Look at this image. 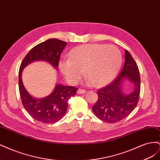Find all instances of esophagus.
<instances>
[{
	"label": "esophagus",
	"instance_id": "obj_1",
	"mask_svg": "<svg viewBox=\"0 0 160 160\" xmlns=\"http://www.w3.org/2000/svg\"><path fill=\"white\" fill-rule=\"evenodd\" d=\"M86 91L84 89H79L77 90V93L78 94H85L86 93Z\"/></svg>",
	"mask_w": 160,
	"mask_h": 160
}]
</instances>
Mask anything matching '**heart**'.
<instances>
[{
    "label": "heart",
    "mask_w": 160,
    "mask_h": 160,
    "mask_svg": "<svg viewBox=\"0 0 160 160\" xmlns=\"http://www.w3.org/2000/svg\"><path fill=\"white\" fill-rule=\"evenodd\" d=\"M122 54L114 45L89 44L77 47L59 61V69L71 84L77 83L84 73L95 87L109 83L117 75Z\"/></svg>",
    "instance_id": "obj_1"
}]
</instances>
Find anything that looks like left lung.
I'll use <instances>...</instances> for the list:
<instances>
[{
	"mask_svg": "<svg viewBox=\"0 0 160 160\" xmlns=\"http://www.w3.org/2000/svg\"><path fill=\"white\" fill-rule=\"evenodd\" d=\"M125 63L122 72L111 84L98 91V99L92 108L97 117L105 122H118L128 117L138 102L140 93L139 69L127 50L125 51ZM125 82L133 85V90L129 94L123 91Z\"/></svg>",
	"mask_w": 160,
	"mask_h": 160,
	"instance_id": "left-lung-1",
	"label": "left lung"
}]
</instances>
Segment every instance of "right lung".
Segmentation results:
<instances>
[{
    "label": "right lung",
    "mask_w": 160,
    "mask_h": 160,
    "mask_svg": "<svg viewBox=\"0 0 160 160\" xmlns=\"http://www.w3.org/2000/svg\"><path fill=\"white\" fill-rule=\"evenodd\" d=\"M66 45L65 41L50 38L34 47L21 62L18 72V87L22 103L28 114L38 122L53 123L59 121L67 112L69 99L76 94L78 89L57 83L49 95L43 98H34L23 85L22 71L35 61L47 62L57 70L61 54Z\"/></svg>",
    "instance_id": "add662e5"
}]
</instances>
